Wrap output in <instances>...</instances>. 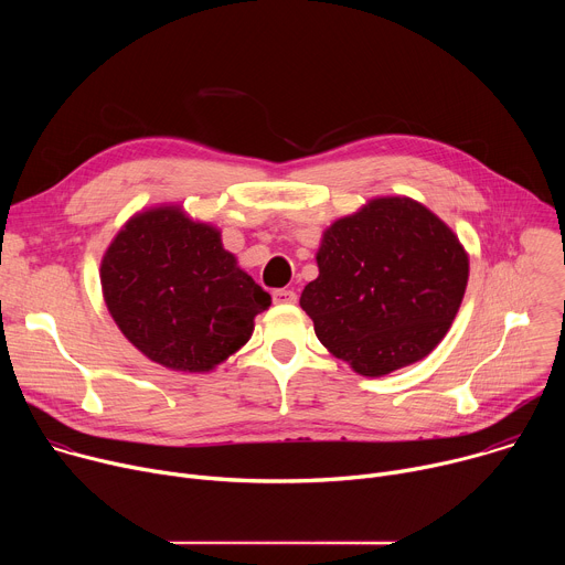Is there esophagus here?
<instances>
[{
    "label": "esophagus",
    "instance_id": "esophagus-1",
    "mask_svg": "<svg viewBox=\"0 0 565 565\" xmlns=\"http://www.w3.org/2000/svg\"><path fill=\"white\" fill-rule=\"evenodd\" d=\"M273 301H275V303H295V301H297V295H295L292 290L281 288V290H275V292H273Z\"/></svg>",
    "mask_w": 565,
    "mask_h": 565
}]
</instances>
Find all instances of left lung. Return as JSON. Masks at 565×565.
I'll return each instance as SVG.
<instances>
[{"label":"left lung","instance_id":"8db88e82","mask_svg":"<svg viewBox=\"0 0 565 565\" xmlns=\"http://www.w3.org/2000/svg\"><path fill=\"white\" fill-rule=\"evenodd\" d=\"M317 268L299 299L317 340L355 373L380 377L427 358L447 335L469 257L423 203L382 196L324 232Z\"/></svg>","mask_w":565,"mask_h":565}]
</instances>
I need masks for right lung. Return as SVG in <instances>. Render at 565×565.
I'll return each instance as SVG.
<instances>
[{"instance_id":"add662e5","label":"right lung","mask_w":565,"mask_h":565,"mask_svg":"<svg viewBox=\"0 0 565 565\" xmlns=\"http://www.w3.org/2000/svg\"><path fill=\"white\" fill-rule=\"evenodd\" d=\"M105 303L151 362L207 373L244 347L270 295L236 266L221 232L177 205L134 214L100 264Z\"/></svg>"}]
</instances>
